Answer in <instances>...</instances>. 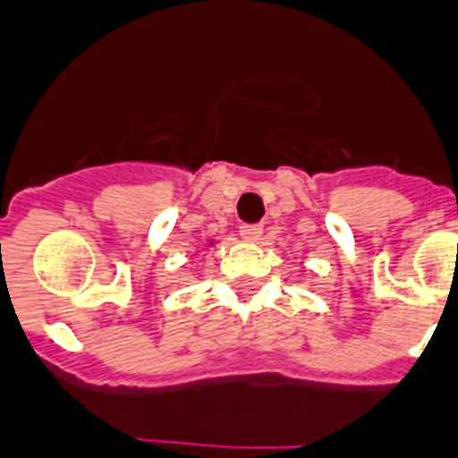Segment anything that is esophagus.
I'll list each match as a JSON object with an SVG mask.
<instances>
[{"mask_svg":"<svg viewBox=\"0 0 458 458\" xmlns=\"http://www.w3.org/2000/svg\"><path fill=\"white\" fill-rule=\"evenodd\" d=\"M264 233V226L262 225H243L241 226V236L245 238V241H250V243H255V241H259Z\"/></svg>","mask_w":458,"mask_h":458,"instance_id":"obj_1","label":"esophagus"}]
</instances>
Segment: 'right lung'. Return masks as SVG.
Listing matches in <instances>:
<instances>
[{
	"label": "right lung",
	"instance_id": "obj_1",
	"mask_svg": "<svg viewBox=\"0 0 458 458\" xmlns=\"http://www.w3.org/2000/svg\"><path fill=\"white\" fill-rule=\"evenodd\" d=\"M215 243V241H208V245H213Z\"/></svg>",
	"mask_w": 458,
	"mask_h": 458
}]
</instances>
